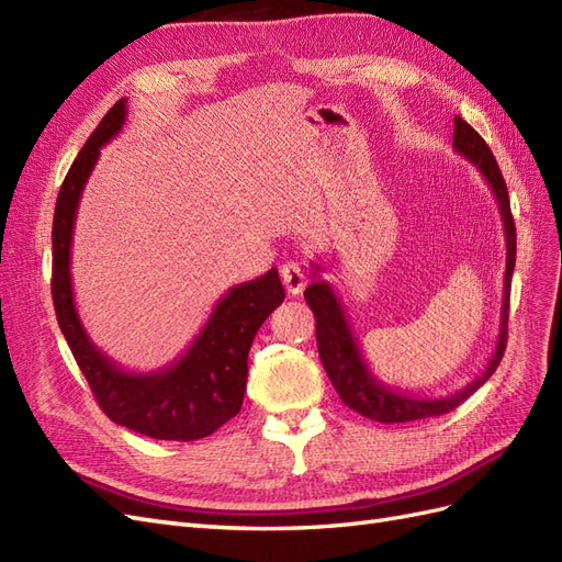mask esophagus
I'll return each mask as SVG.
<instances>
[{"label":"esophagus","instance_id":"esophagus-1","mask_svg":"<svg viewBox=\"0 0 562 562\" xmlns=\"http://www.w3.org/2000/svg\"><path fill=\"white\" fill-rule=\"evenodd\" d=\"M281 281L288 295H300L304 291V285H307V279H304L302 269L295 262H288L281 267Z\"/></svg>","mask_w":562,"mask_h":562}]
</instances>
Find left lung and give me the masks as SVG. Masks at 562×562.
<instances>
[{
	"label": "left lung",
	"mask_w": 562,
	"mask_h": 562,
	"mask_svg": "<svg viewBox=\"0 0 562 562\" xmlns=\"http://www.w3.org/2000/svg\"><path fill=\"white\" fill-rule=\"evenodd\" d=\"M452 147L459 157H464L469 164L479 168L483 178L487 180L492 194H495L499 203V215L504 223V239H506V271H504L499 335H497L495 351H492L490 361L479 378H475L471 384H467L464 389L454 391V394L440 396V398H419V396L403 394V391L391 389L382 380L372 375L370 366L363 359V351L351 333L347 314L342 310V302H339V297L335 295L333 285L328 281H314L307 291H304V300H307L316 318V345H318L321 363L326 368L339 398H342L345 405H349L351 411L382 424L415 422V419L450 413L452 407L464 403L475 389H481L492 378V372L497 370L506 349L508 297H512V277L516 267V225L512 217V203H508L506 182L502 178L495 157H492L487 143L473 131V126H469L464 119L459 116H454ZM314 269L318 271V265H314Z\"/></svg>",
	"instance_id": "left-lung-1"
}]
</instances>
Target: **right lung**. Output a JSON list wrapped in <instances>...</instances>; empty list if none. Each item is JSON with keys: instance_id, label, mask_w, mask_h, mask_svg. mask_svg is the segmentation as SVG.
I'll return each mask as SVG.
<instances>
[{"instance_id": "add662e5", "label": "right lung", "mask_w": 562, "mask_h": 562, "mask_svg": "<svg viewBox=\"0 0 562 562\" xmlns=\"http://www.w3.org/2000/svg\"><path fill=\"white\" fill-rule=\"evenodd\" d=\"M126 124V98L114 103L67 171L54 213V279L50 295L58 326L87 378L98 405L122 427L159 440H199L241 411L248 378V351L265 318L285 297L277 267L239 283L217 300L206 326L180 359L151 372H131L100 351L79 318L72 291V232L100 147Z\"/></svg>"}]
</instances>
